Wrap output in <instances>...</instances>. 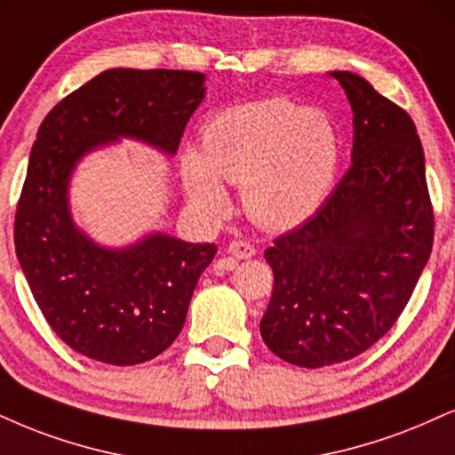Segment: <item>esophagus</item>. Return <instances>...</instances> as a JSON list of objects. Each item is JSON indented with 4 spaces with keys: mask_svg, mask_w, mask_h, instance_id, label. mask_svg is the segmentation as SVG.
Returning <instances> with one entry per match:
<instances>
[{
    "mask_svg": "<svg viewBox=\"0 0 455 455\" xmlns=\"http://www.w3.org/2000/svg\"><path fill=\"white\" fill-rule=\"evenodd\" d=\"M228 254L233 256V259H251V256L256 254V248L248 242H243V239H237V242H231V245H228Z\"/></svg>",
    "mask_w": 455,
    "mask_h": 455,
    "instance_id": "esophagus-1",
    "label": "esophagus"
}]
</instances>
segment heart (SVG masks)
<instances>
[{
  "instance_id": "heart-1",
  "label": "heart",
  "mask_w": 455,
  "mask_h": 455,
  "mask_svg": "<svg viewBox=\"0 0 455 455\" xmlns=\"http://www.w3.org/2000/svg\"><path fill=\"white\" fill-rule=\"evenodd\" d=\"M341 158L339 131L324 109L262 100L210 120L199 152H186L190 201L207 216L228 210L224 182L242 184L245 212L260 227L286 231L324 204Z\"/></svg>"
}]
</instances>
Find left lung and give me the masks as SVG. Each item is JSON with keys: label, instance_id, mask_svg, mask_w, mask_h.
Wrapping results in <instances>:
<instances>
[{"label": "left lung", "instance_id": "8db88e82", "mask_svg": "<svg viewBox=\"0 0 455 455\" xmlns=\"http://www.w3.org/2000/svg\"><path fill=\"white\" fill-rule=\"evenodd\" d=\"M352 167L314 216L273 242L260 320L273 354L305 369L355 358L394 326L435 242L424 148L411 116L352 71Z\"/></svg>", "mask_w": 455, "mask_h": 455}]
</instances>
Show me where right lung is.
<instances>
[{
    "mask_svg": "<svg viewBox=\"0 0 455 455\" xmlns=\"http://www.w3.org/2000/svg\"><path fill=\"white\" fill-rule=\"evenodd\" d=\"M204 84L199 71L108 69L59 101L37 129L16 205V259L52 331L97 363L131 366L165 352L218 248L163 233L101 248L71 220V172L118 138L175 155Z\"/></svg>",
    "mask_w": 455,
    "mask_h": 455,
    "instance_id": "obj_1",
    "label": "right lung"
}]
</instances>
